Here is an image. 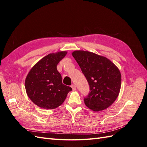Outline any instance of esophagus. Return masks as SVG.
Segmentation results:
<instances>
[{"mask_svg": "<svg viewBox=\"0 0 147 147\" xmlns=\"http://www.w3.org/2000/svg\"><path fill=\"white\" fill-rule=\"evenodd\" d=\"M71 88H72V90L74 91H75V90H76V86H75V84H72V85H71Z\"/></svg>", "mask_w": 147, "mask_h": 147, "instance_id": "1", "label": "esophagus"}]
</instances>
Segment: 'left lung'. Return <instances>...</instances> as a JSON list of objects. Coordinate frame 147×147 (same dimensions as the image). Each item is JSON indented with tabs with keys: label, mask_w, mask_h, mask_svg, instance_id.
<instances>
[{
	"label": "left lung",
	"mask_w": 147,
	"mask_h": 147,
	"mask_svg": "<svg viewBox=\"0 0 147 147\" xmlns=\"http://www.w3.org/2000/svg\"><path fill=\"white\" fill-rule=\"evenodd\" d=\"M72 56L77 62L90 86L85 105L95 112L112 105L118 96L121 76L117 67L105 57L84 51H75Z\"/></svg>",
	"instance_id": "1"
}]
</instances>
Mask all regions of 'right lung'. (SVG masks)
<instances>
[{
  "instance_id": "add662e5",
  "label": "right lung",
  "mask_w": 147,
  "mask_h": 147,
  "mask_svg": "<svg viewBox=\"0 0 147 147\" xmlns=\"http://www.w3.org/2000/svg\"><path fill=\"white\" fill-rule=\"evenodd\" d=\"M66 51L51 53L45 56L31 69L25 80V88L30 99L39 107L54 109L65 100L72 88L62 83L57 65Z\"/></svg>"
}]
</instances>
